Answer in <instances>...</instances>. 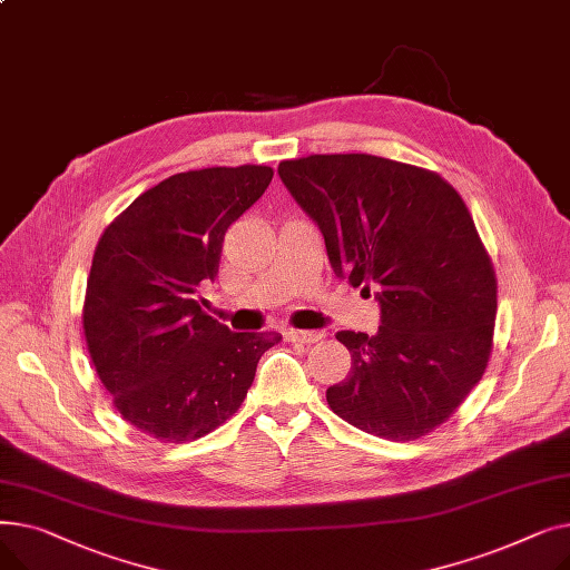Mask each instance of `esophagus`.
<instances>
[{
  "label": "esophagus",
  "instance_id": "1",
  "mask_svg": "<svg viewBox=\"0 0 570 570\" xmlns=\"http://www.w3.org/2000/svg\"><path fill=\"white\" fill-rule=\"evenodd\" d=\"M286 342H303V344H314L323 337V333L318 331H295V327H286L284 331Z\"/></svg>",
  "mask_w": 570,
  "mask_h": 570
}]
</instances>
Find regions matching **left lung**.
Returning <instances> with one entry per match:
<instances>
[{
  "mask_svg": "<svg viewBox=\"0 0 570 570\" xmlns=\"http://www.w3.org/2000/svg\"><path fill=\"white\" fill-rule=\"evenodd\" d=\"M279 177L318 224L335 275L374 293L376 335L342 331L348 376L325 393L367 434L413 441L485 374L497 277L462 196L432 170L374 155H309Z\"/></svg>",
  "mask_w": 570,
  "mask_h": 570,
  "instance_id": "obj_1",
  "label": "left lung"
}]
</instances>
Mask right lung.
Instances as JSON below:
<instances>
[{"label": "right lung", "instance_id": "1", "mask_svg": "<svg viewBox=\"0 0 570 570\" xmlns=\"http://www.w3.org/2000/svg\"><path fill=\"white\" fill-rule=\"evenodd\" d=\"M273 175L254 164L170 175L99 237L82 305L87 351L119 415L161 443L194 441L226 423L261 355L282 340L230 333L196 297L219 273L228 226Z\"/></svg>", "mask_w": 570, "mask_h": 570}]
</instances>
